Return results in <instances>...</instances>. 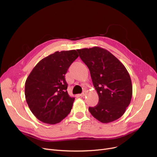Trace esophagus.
Listing matches in <instances>:
<instances>
[{
	"instance_id": "1",
	"label": "esophagus",
	"mask_w": 157,
	"mask_h": 157,
	"mask_svg": "<svg viewBox=\"0 0 157 157\" xmlns=\"http://www.w3.org/2000/svg\"><path fill=\"white\" fill-rule=\"evenodd\" d=\"M79 95H80V96H81V97H82V98H84V97L85 96V95H86V92H83L82 94H80Z\"/></svg>"
}]
</instances>
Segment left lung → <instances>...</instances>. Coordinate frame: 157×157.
Wrapping results in <instances>:
<instances>
[{
	"instance_id": "obj_1",
	"label": "left lung",
	"mask_w": 157,
	"mask_h": 157,
	"mask_svg": "<svg viewBox=\"0 0 157 157\" xmlns=\"http://www.w3.org/2000/svg\"><path fill=\"white\" fill-rule=\"evenodd\" d=\"M80 58L89 69L99 103L88 110L103 123L120 118L126 112L132 97V84L124 65L113 54L99 47L77 50Z\"/></svg>"
}]
</instances>
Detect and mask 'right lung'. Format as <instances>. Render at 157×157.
Here are the masks:
<instances>
[{
	"label": "right lung",
	"instance_id": "obj_1",
	"mask_svg": "<svg viewBox=\"0 0 157 157\" xmlns=\"http://www.w3.org/2000/svg\"><path fill=\"white\" fill-rule=\"evenodd\" d=\"M78 56L76 50L56 51L40 60L27 78V103L40 121L55 124L71 111L75 98L67 90L65 74Z\"/></svg>",
	"mask_w": 157,
	"mask_h": 157
}]
</instances>
